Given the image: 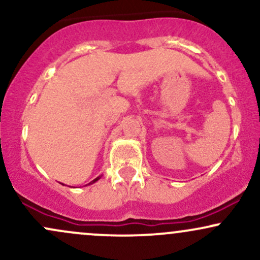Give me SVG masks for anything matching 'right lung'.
<instances>
[{"instance_id":"obj_1","label":"right lung","mask_w":260,"mask_h":260,"mask_svg":"<svg viewBox=\"0 0 260 260\" xmlns=\"http://www.w3.org/2000/svg\"><path fill=\"white\" fill-rule=\"evenodd\" d=\"M98 180H99V178H95V180H94V181H92V182H95V181H98Z\"/></svg>"}]
</instances>
